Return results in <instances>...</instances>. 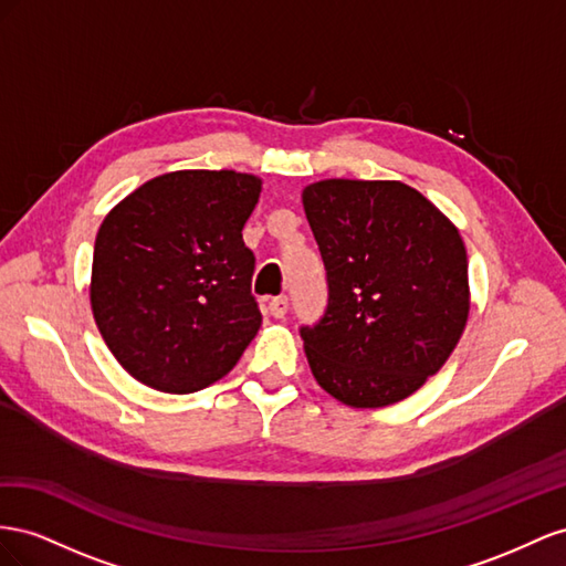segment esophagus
Wrapping results in <instances>:
<instances>
[{"mask_svg":"<svg viewBox=\"0 0 566 566\" xmlns=\"http://www.w3.org/2000/svg\"><path fill=\"white\" fill-rule=\"evenodd\" d=\"M286 308H289V298H286V296H277V298H272V301H270V305H268L270 315H272V317H277V319L286 315Z\"/></svg>","mask_w":566,"mask_h":566,"instance_id":"esophagus-1","label":"esophagus"}]
</instances>
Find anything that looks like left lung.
I'll return each mask as SVG.
<instances>
[{
	"label": "left lung",
	"instance_id": "1",
	"mask_svg": "<svg viewBox=\"0 0 566 566\" xmlns=\"http://www.w3.org/2000/svg\"><path fill=\"white\" fill-rule=\"evenodd\" d=\"M329 303L301 327L317 384L350 408H384L439 373L470 317L460 230L398 180H319L303 189Z\"/></svg>",
	"mask_w": 566,
	"mask_h": 566
}]
</instances>
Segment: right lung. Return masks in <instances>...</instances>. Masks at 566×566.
Here are the masks:
<instances>
[{
    "mask_svg": "<svg viewBox=\"0 0 566 566\" xmlns=\"http://www.w3.org/2000/svg\"><path fill=\"white\" fill-rule=\"evenodd\" d=\"M261 185L249 172L175 170L104 218L92 258L94 322L125 373L149 389H206L261 329L255 258L241 239Z\"/></svg>",
    "mask_w": 566,
    "mask_h": 566,
    "instance_id": "add662e5",
    "label": "right lung"
}]
</instances>
